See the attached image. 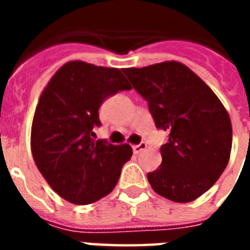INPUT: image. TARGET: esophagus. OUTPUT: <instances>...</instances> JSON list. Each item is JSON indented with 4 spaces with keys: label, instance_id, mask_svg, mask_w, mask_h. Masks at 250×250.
Masks as SVG:
<instances>
[{
    "label": "esophagus",
    "instance_id": "1",
    "mask_svg": "<svg viewBox=\"0 0 250 250\" xmlns=\"http://www.w3.org/2000/svg\"><path fill=\"white\" fill-rule=\"evenodd\" d=\"M147 147V145L145 143V142H142V143H139V145H134L132 146V151H134V154H139V152L142 151V150H145Z\"/></svg>",
    "mask_w": 250,
    "mask_h": 250
}]
</instances>
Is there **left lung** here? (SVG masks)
Instances as JSON below:
<instances>
[{
    "label": "left lung",
    "mask_w": 250,
    "mask_h": 250,
    "mask_svg": "<svg viewBox=\"0 0 250 250\" xmlns=\"http://www.w3.org/2000/svg\"><path fill=\"white\" fill-rule=\"evenodd\" d=\"M148 104L158 130L168 134L162 163L147 174L154 191L185 204L206 193L224 173L231 150L229 114L205 82L178 62L125 68Z\"/></svg>",
    "instance_id": "1"
}]
</instances>
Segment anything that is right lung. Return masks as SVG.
Masks as SVG:
<instances>
[{"mask_svg": "<svg viewBox=\"0 0 250 250\" xmlns=\"http://www.w3.org/2000/svg\"><path fill=\"white\" fill-rule=\"evenodd\" d=\"M131 89L118 68L69 62L42 91L32 123L30 147L37 168L62 198L88 205L108 195L132 155L128 145L95 141L99 108L119 91Z\"/></svg>", "mask_w": 250, "mask_h": 250, "instance_id": "1", "label": "right lung"}]
</instances>
